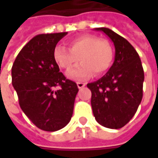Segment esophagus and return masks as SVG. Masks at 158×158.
<instances>
[{"instance_id":"34e87169","label":"esophagus","mask_w":158,"mask_h":158,"mask_svg":"<svg viewBox=\"0 0 158 158\" xmlns=\"http://www.w3.org/2000/svg\"><path fill=\"white\" fill-rule=\"evenodd\" d=\"M85 85H86V84H85L84 82H77V87H78L79 89L83 88Z\"/></svg>"}]
</instances>
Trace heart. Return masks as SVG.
<instances>
[{"label":"heart","mask_w":158,"mask_h":158,"mask_svg":"<svg viewBox=\"0 0 158 158\" xmlns=\"http://www.w3.org/2000/svg\"><path fill=\"white\" fill-rule=\"evenodd\" d=\"M69 48L58 46L53 51V58L60 68L70 70L78 59L82 62L69 71L68 76L74 80H83L95 73L101 76L107 72L113 61V48L109 41L99 40L93 35H82L69 42Z\"/></svg>","instance_id":"obj_1"}]
</instances>
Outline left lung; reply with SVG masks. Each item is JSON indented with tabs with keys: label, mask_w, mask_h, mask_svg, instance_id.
<instances>
[{
	"label": "left lung",
	"mask_w": 158,
	"mask_h": 158,
	"mask_svg": "<svg viewBox=\"0 0 158 158\" xmlns=\"http://www.w3.org/2000/svg\"><path fill=\"white\" fill-rule=\"evenodd\" d=\"M112 40L114 61L100 79L87 84L96 120L112 129L124 127L135 114L143 98L144 72L135 49L123 37L108 28H96Z\"/></svg>",
	"instance_id": "1"
}]
</instances>
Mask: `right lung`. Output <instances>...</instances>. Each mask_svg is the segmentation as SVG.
Here are the masks:
<instances>
[{
	"instance_id": "right-lung-1",
	"label": "right lung",
	"mask_w": 158,
	"mask_h": 158,
	"mask_svg": "<svg viewBox=\"0 0 158 158\" xmlns=\"http://www.w3.org/2000/svg\"><path fill=\"white\" fill-rule=\"evenodd\" d=\"M68 32L40 34L23 47L12 66V84L24 114L42 130L54 132L69 124L78 88L66 79L53 58ZM60 86V89H53Z\"/></svg>"
}]
</instances>
